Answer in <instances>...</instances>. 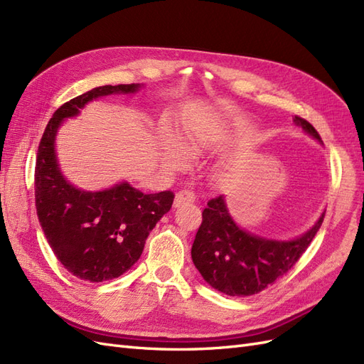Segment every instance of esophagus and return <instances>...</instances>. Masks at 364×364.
<instances>
[{
  "instance_id": "esophagus-1",
  "label": "esophagus",
  "mask_w": 364,
  "mask_h": 364,
  "mask_svg": "<svg viewBox=\"0 0 364 364\" xmlns=\"http://www.w3.org/2000/svg\"><path fill=\"white\" fill-rule=\"evenodd\" d=\"M196 200V196L193 191L190 190H181L176 193V197H174V206H181V205H185V203H193Z\"/></svg>"
}]
</instances>
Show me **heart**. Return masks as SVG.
<instances>
[{"label": "heart", "mask_w": 364, "mask_h": 364, "mask_svg": "<svg viewBox=\"0 0 364 364\" xmlns=\"http://www.w3.org/2000/svg\"><path fill=\"white\" fill-rule=\"evenodd\" d=\"M181 146L184 149L185 153H188L191 156L199 155L202 150V144L199 139L193 136H183L181 141ZM159 147H161V158L162 162L170 168H181L185 164V155L181 151L178 141L173 138L170 134H164L159 139Z\"/></svg>", "instance_id": "obj_1"}]
</instances>
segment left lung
I'll return each instance as SVG.
<instances>
[{
    "mask_svg": "<svg viewBox=\"0 0 364 364\" xmlns=\"http://www.w3.org/2000/svg\"><path fill=\"white\" fill-rule=\"evenodd\" d=\"M294 123L321 141L318 132L306 119L296 115ZM322 222L323 214L306 234L291 241L259 238L235 225L223 196H218L202 213V225L191 249L193 262L215 290L238 297L257 294L299 261Z\"/></svg>",
    "mask_w": 364,
    "mask_h": 364,
    "instance_id": "1",
    "label": "left lung"
}]
</instances>
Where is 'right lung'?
Wrapping results in <instances>:
<instances>
[{
    "label": "right lung",
    "instance_id": "obj_1",
    "mask_svg": "<svg viewBox=\"0 0 364 364\" xmlns=\"http://www.w3.org/2000/svg\"><path fill=\"white\" fill-rule=\"evenodd\" d=\"M138 83L106 85L62 105L41 138L35 168L39 223L54 255L75 278L103 282L118 278L139 259L146 240L170 211L174 194H144L127 182L105 191L74 188L62 176L54 136L63 118L74 117L97 97L135 92Z\"/></svg>",
    "mask_w": 364,
    "mask_h": 364
}]
</instances>
